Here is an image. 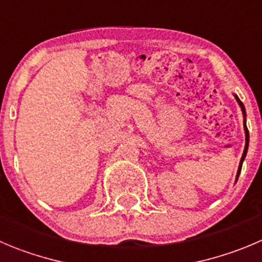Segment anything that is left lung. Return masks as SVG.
<instances>
[{
	"label": "left lung",
	"instance_id": "8db88e82",
	"mask_svg": "<svg viewBox=\"0 0 262 262\" xmlns=\"http://www.w3.org/2000/svg\"><path fill=\"white\" fill-rule=\"evenodd\" d=\"M235 99L236 101H238L239 106L242 108V112H243V116L246 117V109H245V105H243V103H242L241 100H239L238 96L235 95ZM245 131H246V146H245V151H243V156H242L241 158V163H239V168H238V173H236V180H238L239 178V173H241V170H242V164H243V161H245L246 158V154H247V149H248V141H250V134H248V129H247V126H246V122H245Z\"/></svg>",
	"mask_w": 262,
	"mask_h": 262
}]
</instances>
